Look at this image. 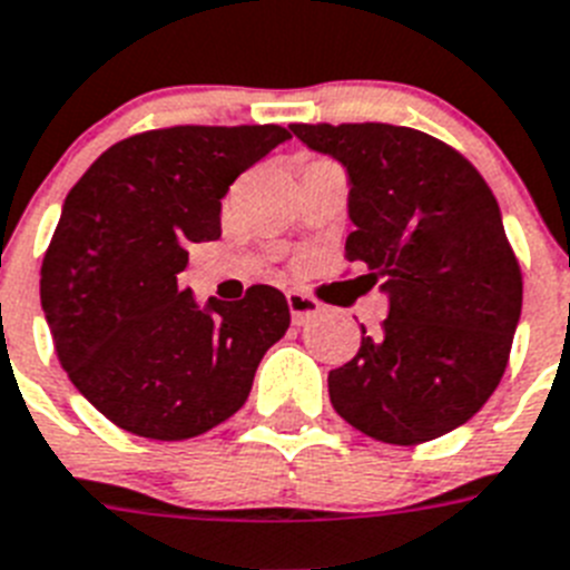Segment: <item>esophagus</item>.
I'll use <instances>...</instances> for the list:
<instances>
[{
	"instance_id": "1",
	"label": "esophagus",
	"mask_w": 570,
	"mask_h": 570,
	"mask_svg": "<svg viewBox=\"0 0 570 570\" xmlns=\"http://www.w3.org/2000/svg\"><path fill=\"white\" fill-rule=\"evenodd\" d=\"M286 304H289V313H293V322L298 324H307L309 318H315V315L322 313V304L315 298H309V295L304 293H286Z\"/></svg>"
}]
</instances>
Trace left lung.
I'll use <instances>...</instances> for the list:
<instances>
[{
    "instance_id": "left-lung-1",
    "label": "left lung",
    "mask_w": 570,
    "mask_h": 570,
    "mask_svg": "<svg viewBox=\"0 0 570 570\" xmlns=\"http://www.w3.org/2000/svg\"><path fill=\"white\" fill-rule=\"evenodd\" d=\"M347 174L344 252L382 277L380 336L330 371V403L358 432L411 446L452 432L499 389L521 318V272L499 203L438 138L394 124H289Z\"/></svg>"
}]
</instances>
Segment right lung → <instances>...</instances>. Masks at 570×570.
<instances>
[{"mask_svg": "<svg viewBox=\"0 0 570 570\" xmlns=\"http://www.w3.org/2000/svg\"><path fill=\"white\" fill-rule=\"evenodd\" d=\"M284 141L275 124L141 132L66 196L42 257V313L71 385L124 432L188 440L228 420L289 327L275 286L199 304L176 284L190 243L223 234L228 185Z\"/></svg>", "mask_w": 570, "mask_h": 570, "instance_id": "1", "label": "right lung"}]
</instances>
